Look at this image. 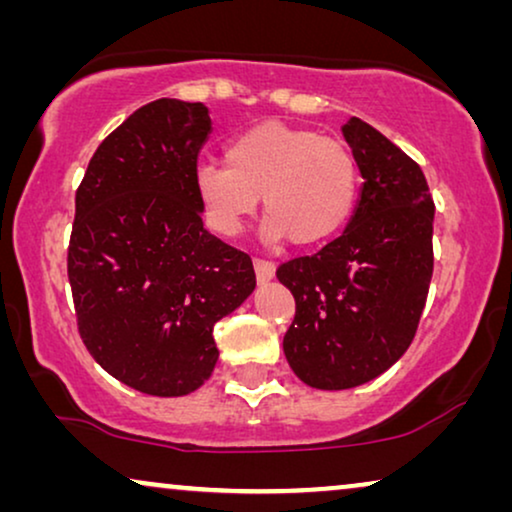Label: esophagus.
Masks as SVG:
<instances>
[{
    "mask_svg": "<svg viewBox=\"0 0 512 512\" xmlns=\"http://www.w3.org/2000/svg\"><path fill=\"white\" fill-rule=\"evenodd\" d=\"M254 270L258 282H270V279L275 277V263L265 261V258H254Z\"/></svg>",
    "mask_w": 512,
    "mask_h": 512,
    "instance_id": "1",
    "label": "esophagus"
}]
</instances>
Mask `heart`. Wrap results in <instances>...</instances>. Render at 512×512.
<instances>
[{"label":"heart","instance_id":"heart-1","mask_svg":"<svg viewBox=\"0 0 512 512\" xmlns=\"http://www.w3.org/2000/svg\"><path fill=\"white\" fill-rule=\"evenodd\" d=\"M207 226L240 235L263 195V235L314 247L338 235L354 212L359 165L338 139L284 121H263L226 144V165L202 163L193 177Z\"/></svg>","mask_w":512,"mask_h":512}]
</instances>
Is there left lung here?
Instances as JSON below:
<instances>
[{"label":"left lung","instance_id":"8db88e82","mask_svg":"<svg viewBox=\"0 0 512 512\" xmlns=\"http://www.w3.org/2000/svg\"><path fill=\"white\" fill-rule=\"evenodd\" d=\"M363 188L345 233L277 268L296 298L284 335L293 373L314 389L375 380L415 338L433 275V198L415 160L373 125L349 118Z\"/></svg>","mask_w":512,"mask_h":512}]
</instances>
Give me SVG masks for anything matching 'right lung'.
<instances>
[{
    "instance_id": "add662e5",
    "label": "right lung",
    "mask_w": 512,
    "mask_h": 512,
    "mask_svg": "<svg viewBox=\"0 0 512 512\" xmlns=\"http://www.w3.org/2000/svg\"><path fill=\"white\" fill-rule=\"evenodd\" d=\"M212 121L200 102L144 104L76 188L67 275L81 340L128 387L186 396L219 359L214 324L256 286L249 254L209 235L195 198Z\"/></svg>"
}]
</instances>
